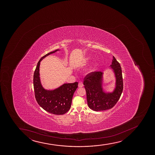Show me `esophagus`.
Wrapping results in <instances>:
<instances>
[{"label": "esophagus", "mask_w": 155, "mask_h": 155, "mask_svg": "<svg viewBox=\"0 0 155 155\" xmlns=\"http://www.w3.org/2000/svg\"><path fill=\"white\" fill-rule=\"evenodd\" d=\"M83 86H84L83 85V83L82 82H80V83H78V87H80H80H83Z\"/></svg>", "instance_id": "esophagus-1"}]
</instances>
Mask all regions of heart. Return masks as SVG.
Wrapping results in <instances>:
<instances>
[{"label": "heart", "instance_id": "b5f03b06", "mask_svg": "<svg viewBox=\"0 0 155 155\" xmlns=\"http://www.w3.org/2000/svg\"><path fill=\"white\" fill-rule=\"evenodd\" d=\"M91 57H88L87 58L85 59L86 62H88V61H91Z\"/></svg>", "mask_w": 155, "mask_h": 155}]
</instances>
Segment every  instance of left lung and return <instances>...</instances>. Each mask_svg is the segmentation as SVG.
Returning a JSON list of instances; mask_svg holds the SVG:
<instances>
[{
	"instance_id": "8db88e82",
	"label": "left lung",
	"mask_w": 155,
	"mask_h": 155,
	"mask_svg": "<svg viewBox=\"0 0 155 155\" xmlns=\"http://www.w3.org/2000/svg\"><path fill=\"white\" fill-rule=\"evenodd\" d=\"M116 78V86L113 93L106 94L102 88L101 71L88 73L84 78V87L86 91L87 104L90 109L94 111L107 110L112 109L121 96L123 91V79L121 67L115 58L113 57L110 65Z\"/></svg>"
}]
</instances>
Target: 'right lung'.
<instances>
[{
	"instance_id": "obj_1",
	"label": "right lung",
	"mask_w": 155,
	"mask_h": 155,
	"mask_svg": "<svg viewBox=\"0 0 155 155\" xmlns=\"http://www.w3.org/2000/svg\"><path fill=\"white\" fill-rule=\"evenodd\" d=\"M58 50L47 54L40 59L34 72L33 82L35 96L39 105L48 112L55 115H63L71 107L73 94L78 87V82L64 84L54 91H46L41 85L39 77L40 61Z\"/></svg>"
}]
</instances>
